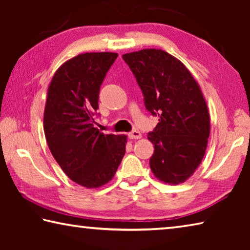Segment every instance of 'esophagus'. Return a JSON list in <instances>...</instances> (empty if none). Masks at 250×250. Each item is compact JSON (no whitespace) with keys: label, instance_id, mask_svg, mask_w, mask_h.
Masks as SVG:
<instances>
[{"label":"esophagus","instance_id":"1","mask_svg":"<svg viewBox=\"0 0 250 250\" xmlns=\"http://www.w3.org/2000/svg\"><path fill=\"white\" fill-rule=\"evenodd\" d=\"M128 137H129V139H140L142 135H141V133L139 132V131H137V130H133V131H131V132H129L128 133Z\"/></svg>","mask_w":250,"mask_h":250}]
</instances>
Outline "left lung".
Masks as SVG:
<instances>
[{"label": "left lung", "mask_w": 250, "mask_h": 250, "mask_svg": "<svg viewBox=\"0 0 250 250\" xmlns=\"http://www.w3.org/2000/svg\"><path fill=\"white\" fill-rule=\"evenodd\" d=\"M140 87L146 109L159 117L147 133L154 145L151 171L159 180L179 184L200 166L209 137V116L196 80L164 50L142 49L122 55Z\"/></svg>", "instance_id": "obj_1"}]
</instances>
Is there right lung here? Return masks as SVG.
I'll return each mask as SVG.
<instances>
[{
    "instance_id": "obj_1",
    "label": "right lung",
    "mask_w": 250,
    "mask_h": 250,
    "mask_svg": "<svg viewBox=\"0 0 250 250\" xmlns=\"http://www.w3.org/2000/svg\"><path fill=\"white\" fill-rule=\"evenodd\" d=\"M116 53H86L67 61L50 82L44 132L54 159L71 181L99 188L112 179L125 153V135L95 128L100 87Z\"/></svg>"
}]
</instances>
